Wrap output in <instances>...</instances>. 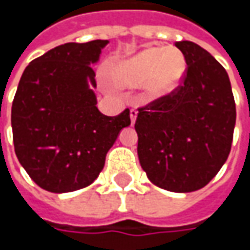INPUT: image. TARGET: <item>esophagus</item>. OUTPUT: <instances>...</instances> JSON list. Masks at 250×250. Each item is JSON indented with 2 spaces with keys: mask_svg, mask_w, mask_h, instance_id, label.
I'll return each instance as SVG.
<instances>
[{
  "mask_svg": "<svg viewBox=\"0 0 250 250\" xmlns=\"http://www.w3.org/2000/svg\"><path fill=\"white\" fill-rule=\"evenodd\" d=\"M129 117H130V122H132V124H135L136 117H138V110H136V108H130Z\"/></svg>",
  "mask_w": 250,
  "mask_h": 250,
  "instance_id": "34e87169",
  "label": "esophagus"
}]
</instances>
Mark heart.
I'll list each match as a JSON object with an SVG mask.
<instances>
[{
    "instance_id": "obj_1",
    "label": "heart",
    "mask_w": 250,
    "mask_h": 250,
    "mask_svg": "<svg viewBox=\"0 0 250 250\" xmlns=\"http://www.w3.org/2000/svg\"><path fill=\"white\" fill-rule=\"evenodd\" d=\"M185 58L175 50L147 48L117 63L112 78L115 82L136 87L146 83L151 97H161L177 87L185 73Z\"/></svg>"
}]
</instances>
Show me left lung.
Masks as SVG:
<instances>
[{
    "label": "left lung",
    "instance_id": "obj_1",
    "mask_svg": "<svg viewBox=\"0 0 250 250\" xmlns=\"http://www.w3.org/2000/svg\"><path fill=\"white\" fill-rule=\"evenodd\" d=\"M187 61L184 83L139 108L135 129L143 171L156 187L202 189L228 159L236 110L223 65L192 42H177Z\"/></svg>",
    "mask_w": 250,
    "mask_h": 250
}]
</instances>
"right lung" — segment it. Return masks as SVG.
<instances>
[{"label": "right lung", "mask_w": 250, "mask_h": 250, "mask_svg": "<svg viewBox=\"0 0 250 250\" xmlns=\"http://www.w3.org/2000/svg\"><path fill=\"white\" fill-rule=\"evenodd\" d=\"M108 40L66 43L33 60L24 69L12 103L16 157L29 177L53 193L90 185L129 110L107 117L97 108L96 73Z\"/></svg>", "instance_id": "right-lung-1"}]
</instances>
